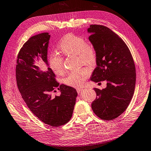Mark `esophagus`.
I'll list each match as a JSON object with an SVG mask.
<instances>
[{
	"mask_svg": "<svg viewBox=\"0 0 151 151\" xmlns=\"http://www.w3.org/2000/svg\"><path fill=\"white\" fill-rule=\"evenodd\" d=\"M83 88H79V87L76 88V91H77V92H78V93H81V92L83 91Z\"/></svg>",
	"mask_w": 151,
	"mask_h": 151,
	"instance_id": "obj_1",
	"label": "esophagus"
}]
</instances>
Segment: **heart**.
I'll return each mask as SVG.
<instances>
[{
    "mask_svg": "<svg viewBox=\"0 0 151 151\" xmlns=\"http://www.w3.org/2000/svg\"><path fill=\"white\" fill-rule=\"evenodd\" d=\"M59 52L65 56L76 55L79 64L93 67L96 64L97 52L94 45L87 42L83 37L76 36L72 33L65 35L60 41L58 45ZM50 68L58 75H63L65 72L64 59L57 53H52L48 58ZM90 75V70L86 68H82L69 72L64 79L66 84L79 87L83 86Z\"/></svg>",
    "mask_w": 151,
    "mask_h": 151,
    "instance_id": "1",
    "label": "heart"
}]
</instances>
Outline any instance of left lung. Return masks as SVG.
<instances>
[{
    "mask_svg": "<svg viewBox=\"0 0 151 151\" xmlns=\"http://www.w3.org/2000/svg\"><path fill=\"white\" fill-rule=\"evenodd\" d=\"M88 32L97 52V67L90 79L107 82L104 89L94 88L96 98L92 109L101 119L112 120L125 111L132 98L136 81L134 61L123 40L109 28L90 25Z\"/></svg>",
    "mask_w": 151,
    "mask_h": 151,
    "instance_id": "obj_1",
    "label": "left lung"
}]
</instances>
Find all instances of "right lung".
I'll list each match as a JSON object with an SVG mask.
<instances>
[{
	"mask_svg": "<svg viewBox=\"0 0 151 151\" xmlns=\"http://www.w3.org/2000/svg\"><path fill=\"white\" fill-rule=\"evenodd\" d=\"M50 36L43 33L30 37L17 55L16 78L18 89L31 112L41 121L59 127L71 119L78 95L75 88L56 81L52 70L45 72L34 64L35 57L48 65L47 48ZM58 89L59 96L52 93Z\"/></svg>",
	"mask_w": 151,
	"mask_h": 151,
	"instance_id": "right-lung-1",
	"label": "right lung"
}]
</instances>
